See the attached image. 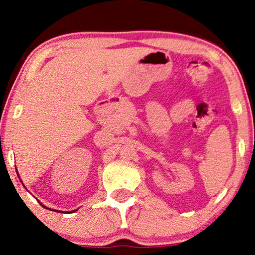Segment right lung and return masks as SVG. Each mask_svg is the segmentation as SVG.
Segmentation results:
<instances>
[{"label": "right lung", "instance_id": "1", "mask_svg": "<svg viewBox=\"0 0 255 255\" xmlns=\"http://www.w3.org/2000/svg\"><path fill=\"white\" fill-rule=\"evenodd\" d=\"M18 177H19V174H18ZM41 205H42V204H41ZM42 206H43V207H45L44 205H42ZM45 208H47V207H45ZM51 211H52V210H51ZM75 211H78V210H75ZM56 212H57V211H56ZM58 212H59V213H62V212H60V211H58Z\"/></svg>", "mask_w": 255, "mask_h": 255}]
</instances>
